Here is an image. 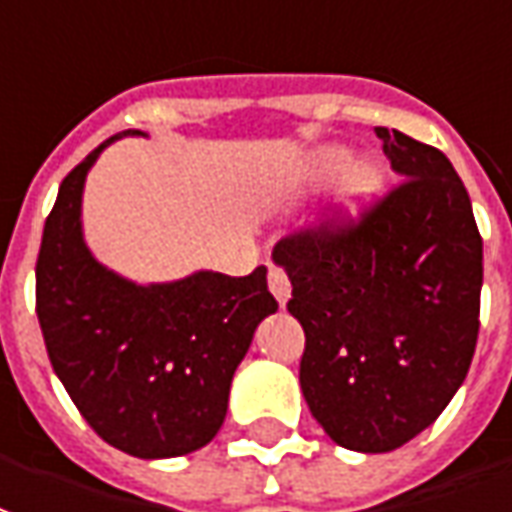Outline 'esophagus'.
Wrapping results in <instances>:
<instances>
[{
	"mask_svg": "<svg viewBox=\"0 0 512 512\" xmlns=\"http://www.w3.org/2000/svg\"><path fill=\"white\" fill-rule=\"evenodd\" d=\"M267 284H270V292L276 295V301L284 306V303L290 301V278H287V273L281 270V267H276V264H270V276H267Z\"/></svg>",
	"mask_w": 512,
	"mask_h": 512,
	"instance_id": "34e87169",
	"label": "esophagus"
}]
</instances>
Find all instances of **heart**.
<instances>
[{
	"label": "heart",
	"mask_w": 512,
	"mask_h": 512,
	"mask_svg": "<svg viewBox=\"0 0 512 512\" xmlns=\"http://www.w3.org/2000/svg\"><path fill=\"white\" fill-rule=\"evenodd\" d=\"M337 175L340 181L329 211V231L348 236L365 222L376 197L382 195L384 172L373 158H351L343 144H323L306 155L301 167L303 186L320 189Z\"/></svg>",
	"instance_id": "1"
}]
</instances>
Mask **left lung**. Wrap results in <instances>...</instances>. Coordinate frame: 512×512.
<instances>
[{
  "mask_svg": "<svg viewBox=\"0 0 512 512\" xmlns=\"http://www.w3.org/2000/svg\"><path fill=\"white\" fill-rule=\"evenodd\" d=\"M401 183L354 234L281 239L301 390L337 446L384 454L421 435L465 382L477 348L482 239L446 155L376 128Z\"/></svg>",
  "mask_w": 512,
  "mask_h": 512,
  "instance_id": "left-lung-1",
  "label": "left lung"
}]
</instances>
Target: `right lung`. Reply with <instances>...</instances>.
I'll use <instances>...</instances> for the list:
<instances>
[{
    "mask_svg": "<svg viewBox=\"0 0 512 512\" xmlns=\"http://www.w3.org/2000/svg\"><path fill=\"white\" fill-rule=\"evenodd\" d=\"M116 133L63 178L35 264V306L52 368L91 429L114 449L164 460L220 432L253 331L278 309L267 267L231 278L195 270L139 284L91 253L83 189Z\"/></svg>",
    "mask_w": 512,
    "mask_h": 512,
    "instance_id": "right-lung-1",
    "label": "right lung"
}]
</instances>
